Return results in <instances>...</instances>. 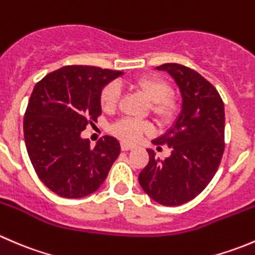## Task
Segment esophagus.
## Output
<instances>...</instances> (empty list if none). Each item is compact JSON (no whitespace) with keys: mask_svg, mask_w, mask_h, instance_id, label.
<instances>
[{"mask_svg":"<svg viewBox=\"0 0 255 255\" xmlns=\"http://www.w3.org/2000/svg\"><path fill=\"white\" fill-rule=\"evenodd\" d=\"M134 148V146L133 145H130V144H127V143H121V149H122V150H130V149H133Z\"/></svg>","mask_w":255,"mask_h":255,"instance_id":"obj_1","label":"esophagus"}]
</instances>
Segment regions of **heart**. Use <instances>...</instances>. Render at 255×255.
I'll list each match as a JSON object with an SVG mask.
<instances>
[{
	"label": "heart",
	"instance_id": "b5f03b06",
	"mask_svg": "<svg viewBox=\"0 0 255 255\" xmlns=\"http://www.w3.org/2000/svg\"><path fill=\"white\" fill-rule=\"evenodd\" d=\"M132 86L143 94L150 102V112L160 123H169L179 112V100L171 94V86L166 80L156 75H144L135 79ZM121 89L117 84H109L102 89L100 104L105 112H113L120 101ZM150 126L134 118H122L113 123L111 132L126 143H135L149 133Z\"/></svg>",
	"mask_w": 255,
	"mask_h": 255
}]
</instances>
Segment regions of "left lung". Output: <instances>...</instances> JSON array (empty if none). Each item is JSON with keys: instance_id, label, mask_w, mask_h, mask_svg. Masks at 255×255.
<instances>
[{"instance_id": "1", "label": "left lung", "mask_w": 255, "mask_h": 255, "mask_svg": "<svg viewBox=\"0 0 255 255\" xmlns=\"http://www.w3.org/2000/svg\"><path fill=\"white\" fill-rule=\"evenodd\" d=\"M156 69L175 80L182 106L173 127L153 140L155 145L166 144L171 155L161 160L146 149L149 163L138 180L154 201L179 206L201 194L220 166L225 151V106L215 86L192 69L175 63Z\"/></svg>"}]
</instances>
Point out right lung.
Wrapping results in <instances>:
<instances>
[{"instance_id": "add662e5", "label": "right lung", "mask_w": 255, "mask_h": 255, "mask_svg": "<svg viewBox=\"0 0 255 255\" xmlns=\"http://www.w3.org/2000/svg\"><path fill=\"white\" fill-rule=\"evenodd\" d=\"M122 71L69 65L33 89L23 120L32 165L43 184L66 199L96 191L120 155V142L105 135L92 148L81 132L101 115L100 95Z\"/></svg>"}]
</instances>
